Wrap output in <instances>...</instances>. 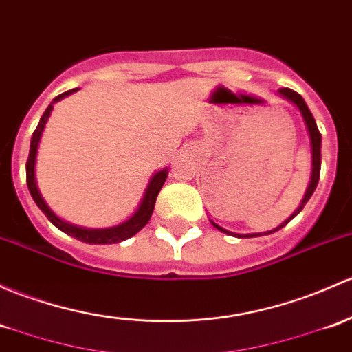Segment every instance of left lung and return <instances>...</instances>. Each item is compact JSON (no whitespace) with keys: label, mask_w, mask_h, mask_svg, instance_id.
Here are the masks:
<instances>
[{"label":"left lung","mask_w":352,"mask_h":352,"mask_svg":"<svg viewBox=\"0 0 352 352\" xmlns=\"http://www.w3.org/2000/svg\"><path fill=\"white\" fill-rule=\"evenodd\" d=\"M278 94L282 96V98L287 99V101L294 102V104L298 108V111H300V113H302L303 121H305L307 131H309V136H310V145H312V175H310V184H309V187H307L305 195H303L300 206L297 207V210H295V212L292 214V216L288 217V219L285 221V223L280 224L278 228L272 229V231L256 232V234H244V236H263V234H272V232H275V231H278V229H282L283 226H287L288 223H290L292 219H294L295 216H297L298 212H300V210L303 209V206H305L307 202H309V199L312 197V194H314V190H316L317 184H319V177H320V143H322V136H320V131H319V128H317L316 120H314L312 113H310V109L307 108L305 101H303V98H302L300 94H298V92L292 91V89H288V87H282V89H278ZM210 223H212L214 228L219 229V231L226 232V234L238 236V238H241V234H234V232L226 231L224 228H221V226L214 223V221H210Z\"/></svg>","instance_id":"left-lung-1"}]
</instances>
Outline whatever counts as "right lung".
<instances>
[{
  "mask_svg": "<svg viewBox=\"0 0 352 352\" xmlns=\"http://www.w3.org/2000/svg\"><path fill=\"white\" fill-rule=\"evenodd\" d=\"M76 91H77V89H70V91L62 92V94H58L57 98H54V101H52L50 104H49V108L45 109L43 116L40 118L38 126H36L35 131H33L32 143H30L28 160H27V186H28V190H30V194H32V197H33V201H35V204L40 207V210H42V212L45 214L47 217H49L50 223L54 224L55 228L60 229V231H64L65 234L72 236V238L79 239V241H82V243H89V244L121 243V241H124V239H128V238H131V236H135L136 232L142 231V229L148 224V221H150L151 214H153L155 201H157L158 192H160V188L164 187V184H165V180H166V175H168V170L164 168V170H160V172H157L153 177H151L150 184H148V187H146V190H145V195H143L142 204L138 206L136 212L133 214V216L129 217L128 221H124V223H121V224H118V226H113V228H102V229L80 228V226H74V224H70V223H65V221H62L60 217L55 216L54 210H52L50 207L47 206V202L43 201L42 194H40L38 187H36V180H35L36 150H38L40 136H42L43 128H45V123H47V121H49V116H50L52 109H54V104L57 101H60V99H64L65 96L72 94V92H76Z\"/></svg>",
  "mask_w": 352,
  "mask_h": 352,
  "instance_id": "add662e5",
  "label": "right lung"
}]
</instances>
